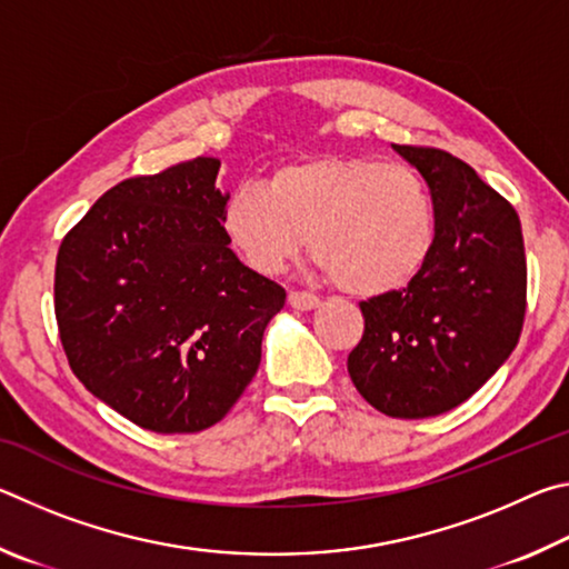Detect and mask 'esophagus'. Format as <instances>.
<instances>
[{
    "mask_svg": "<svg viewBox=\"0 0 569 569\" xmlns=\"http://www.w3.org/2000/svg\"><path fill=\"white\" fill-rule=\"evenodd\" d=\"M288 303H291L296 311H311V308L321 306V298L311 291H291L288 293Z\"/></svg>",
    "mask_w": 569,
    "mask_h": 569,
    "instance_id": "34e87169",
    "label": "esophagus"
}]
</instances>
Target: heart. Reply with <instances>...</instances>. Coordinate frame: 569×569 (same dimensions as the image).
<instances>
[{
    "label": "heart",
    "mask_w": 569,
    "mask_h": 569,
    "mask_svg": "<svg viewBox=\"0 0 569 569\" xmlns=\"http://www.w3.org/2000/svg\"><path fill=\"white\" fill-rule=\"evenodd\" d=\"M220 230L246 266L276 276L308 246L343 291H397L427 266L437 208L419 170L377 158H316L271 172L266 188L240 182Z\"/></svg>",
    "instance_id": "1"
}]
</instances>
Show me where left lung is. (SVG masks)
<instances>
[{
    "instance_id": "left-lung-1",
    "label": "left lung",
    "mask_w": 569,
    "mask_h": 569,
    "mask_svg": "<svg viewBox=\"0 0 569 569\" xmlns=\"http://www.w3.org/2000/svg\"><path fill=\"white\" fill-rule=\"evenodd\" d=\"M429 182L437 238L407 288L361 301L349 353L353 387L393 419H427L467 401L507 361L527 311L519 216L465 160L393 146Z\"/></svg>"
}]
</instances>
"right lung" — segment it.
Instances as JSON below:
<instances>
[{
    "label": "right lung",
    "instance_id": "right-lung-1",
    "mask_svg": "<svg viewBox=\"0 0 569 569\" xmlns=\"http://www.w3.org/2000/svg\"><path fill=\"white\" fill-rule=\"evenodd\" d=\"M218 168L196 158L118 182L57 250L54 319L72 373L158 435L226 417L286 303L228 248Z\"/></svg>",
    "mask_w": 569,
    "mask_h": 569
}]
</instances>
